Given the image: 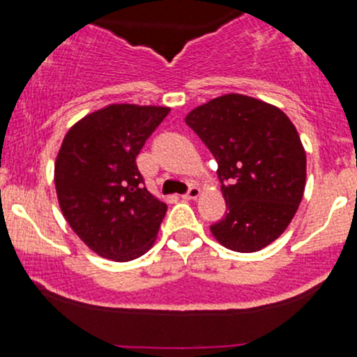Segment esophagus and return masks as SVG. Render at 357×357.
Returning <instances> with one entry per match:
<instances>
[{"label":"esophagus","instance_id":"34e87169","mask_svg":"<svg viewBox=\"0 0 357 357\" xmlns=\"http://www.w3.org/2000/svg\"><path fill=\"white\" fill-rule=\"evenodd\" d=\"M199 197H200V188H199V186H192V188H190L188 192L183 195V199H185V200H195V199H199Z\"/></svg>","mask_w":357,"mask_h":357}]
</instances>
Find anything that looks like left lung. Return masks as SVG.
<instances>
[{
    "instance_id": "left-lung-1",
    "label": "left lung",
    "mask_w": 357,
    "mask_h": 357,
    "mask_svg": "<svg viewBox=\"0 0 357 357\" xmlns=\"http://www.w3.org/2000/svg\"><path fill=\"white\" fill-rule=\"evenodd\" d=\"M218 160L226 215L211 226L235 252L275 242L297 212L305 188V152L291 121L278 107L252 96L222 95L186 115Z\"/></svg>"
}]
</instances>
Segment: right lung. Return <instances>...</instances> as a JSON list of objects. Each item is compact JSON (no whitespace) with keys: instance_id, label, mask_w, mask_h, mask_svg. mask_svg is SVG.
<instances>
[{"instance_id":"1","label":"right lung","mask_w":357,"mask_h":357,"mask_svg":"<svg viewBox=\"0 0 357 357\" xmlns=\"http://www.w3.org/2000/svg\"><path fill=\"white\" fill-rule=\"evenodd\" d=\"M169 107L115 103L75 122L55 162V188L75 235L105 259L128 262L153 245L167 205L143 186L136 157Z\"/></svg>"}]
</instances>
